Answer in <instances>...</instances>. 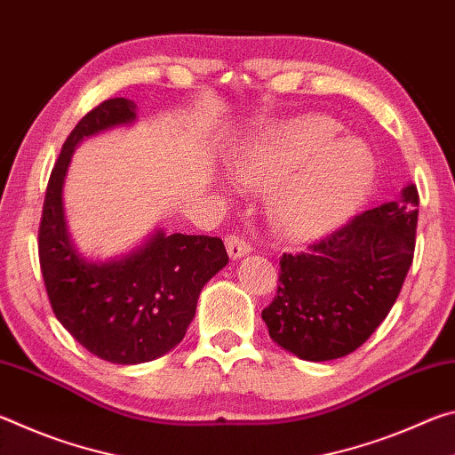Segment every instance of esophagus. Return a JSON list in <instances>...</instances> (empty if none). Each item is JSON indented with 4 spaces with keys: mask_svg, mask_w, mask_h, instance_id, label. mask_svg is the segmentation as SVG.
<instances>
[{
    "mask_svg": "<svg viewBox=\"0 0 455 455\" xmlns=\"http://www.w3.org/2000/svg\"><path fill=\"white\" fill-rule=\"evenodd\" d=\"M225 244H227V251H228V257L230 259H241V257L249 255V252H251L249 243H246L244 238L238 236V235L227 236L225 238Z\"/></svg>",
    "mask_w": 455,
    "mask_h": 455,
    "instance_id": "1",
    "label": "esophagus"
}]
</instances>
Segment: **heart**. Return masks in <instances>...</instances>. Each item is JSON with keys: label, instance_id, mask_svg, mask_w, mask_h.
Segmentation results:
<instances>
[{"label": "heart", "instance_id": "1", "mask_svg": "<svg viewBox=\"0 0 455 455\" xmlns=\"http://www.w3.org/2000/svg\"><path fill=\"white\" fill-rule=\"evenodd\" d=\"M341 128L325 116L271 126L235 160L236 179L265 187L291 179L275 200V220L297 238L341 227L373 184V154L357 138L337 140Z\"/></svg>", "mask_w": 455, "mask_h": 455}]
</instances>
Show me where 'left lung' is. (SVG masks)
I'll return each instance as SVG.
<instances>
[{
  "label": "left lung",
  "mask_w": 455,
  "mask_h": 455,
  "mask_svg": "<svg viewBox=\"0 0 455 455\" xmlns=\"http://www.w3.org/2000/svg\"><path fill=\"white\" fill-rule=\"evenodd\" d=\"M419 195L351 219L309 251L281 257L279 289L263 309L268 335L305 361H331L361 347L387 317L413 263Z\"/></svg>",
  "instance_id": "1"
}]
</instances>
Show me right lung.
<instances>
[{
  "mask_svg": "<svg viewBox=\"0 0 455 455\" xmlns=\"http://www.w3.org/2000/svg\"><path fill=\"white\" fill-rule=\"evenodd\" d=\"M134 120L132 100L112 98L76 124L50 174L37 233L45 291L58 321L90 353L118 365L146 363L174 349L195 319L200 291L228 263L220 238L164 230L104 263L86 260L74 246L61 187L76 146Z\"/></svg>",
  "mask_w": 455,
  "mask_h": 455,
  "instance_id": "add662e5",
  "label": "right lung"
}]
</instances>
